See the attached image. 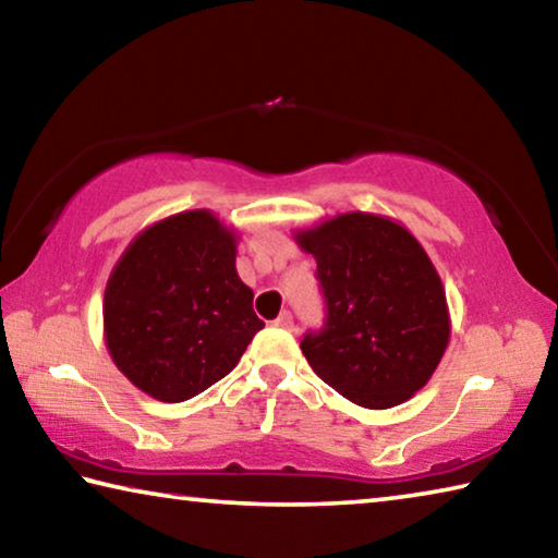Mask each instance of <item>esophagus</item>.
<instances>
[{
  "label": "esophagus",
  "instance_id": "1",
  "mask_svg": "<svg viewBox=\"0 0 558 558\" xmlns=\"http://www.w3.org/2000/svg\"><path fill=\"white\" fill-rule=\"evenodd\" d=\"M292 325H295V323H292V315L288 313V310H286V313L278 315L276 327H280V329H292Z\"/></svg>",
  "mask_w": 558,
  "mask_h": 558
}]
</instances>
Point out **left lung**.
Segmentation results:
<instances>
[{"label": "left lung", "mask_w": 558, "mask_h": 558, "mask_svg": "<svg viewBox=\"0 0 558 558\" xmlns=\"http://www.w3.org/2000/svg\"><path fill=\"white\" fill-rule=\"evenodd\" d=\"M317 260L327 302L302 354L325 384L364 409L409 401L438 369L450 315L436 266L415 235L389 216L349 211L298 229Z\"/></svg>", "instance_id": "1"}]
</instances>
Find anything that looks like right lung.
<instances>
[{
  "label": "right lung",
  "mask_w": 558,
  "mask_h": 558,
  "mask_svg": "<svg viewBox=\"0 0 558 558\" xmlns=\"http://www.w3.org/2000/svg\"><path fill=\"white\" fill-rule=\"evenodd\" d=\"M239 233L209 209L140 231L112 268L102 332L118 369L157 401L179 403L239 364L263 329L235 272Z\"/></svg>",
  "instance_id": "1"
}]
</instances>
